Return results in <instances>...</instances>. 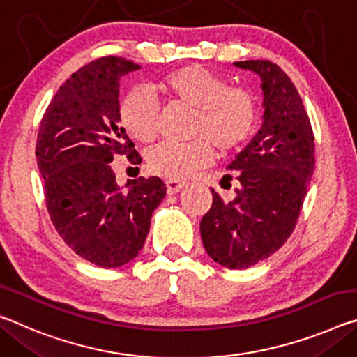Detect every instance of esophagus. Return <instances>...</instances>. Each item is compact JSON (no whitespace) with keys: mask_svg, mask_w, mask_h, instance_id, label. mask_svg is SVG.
<instances>
[{"mask_svg":"<svg viewBox=\"0 0 357 357\" xmlns=\"http://www.w3.org/2000/svg\"><path fill=\"white\" fill-rule=\"evenodd\" d=\"M165 185H167L168 194H176V192H179L184 188V183H181V181H174V179H167Z\"/></svg>","mask_w":357,"mask_h":357,"instance_id":"esophagus-1","label":"esophagus"}]
</instances>
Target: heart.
<instances>
[{"instance_id": "obj_1", "label": "heart", "mask_w": 357, "mask_h": 357, "mask_svg": "<svg viewBox=\"0 0 357 357\" xmlns=\"http://www.w3.org/2000/svg\"><path fill=\"white\" fill-rule=\"evenodd\" d=\"M157 89L172 105L192 107L189 141H165L146 155L151 173L183 179L213 160V146L222 154L238 149L254 133L257 103L250 90L230 87L229 81L199 65L169 73ZM119 116L123 128L143 143L154 139L160 127V106L146 89H133L122 98Z\"/></svg>"}]
</instances>
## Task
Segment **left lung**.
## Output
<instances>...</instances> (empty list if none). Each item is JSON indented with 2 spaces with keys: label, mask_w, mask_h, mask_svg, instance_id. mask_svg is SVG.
<instances>
[{
  "label": "left lung",
  "mask_w": 357,
  "mask_h": 357,
  "mask_svg": "<svg viewBox=\"0 0 357 357\" xmlns=\"http://www.w3.org/2000/svg\"><path fill=\"white\" fill-rule=\"evenodd\" d=\"M235 66L262 79L264 123L227 167L238 179L234 200L224 202L211 189L200 234L214 262L241 270L278 251L296 229L313 176L314 137L301 95L278 65L245 60Z\"/></svg>",
  "instance_id": "8db88e82"
}]
</instances>
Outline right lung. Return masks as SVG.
Listing matches in <instances>:
<instances>
[{"instance_id":"right-lung-1","label":"right lung","mask_w":357,"mask_h":357,"mask_svg":"<svg viewBox=\"0 0 357 357\" xmlns=\"http://www.w3.org/2000/svg\"><path fill=\"white\" fill-rule=\"evenodd\" d=\"M139 65L101 56L73 73L50 101L39 126L38 167L55 230L77 256L114 268L138 256L151 216L167 194L157 176L138 178L122 190L112 160L141 163L121 127L119 82Z\"/></svg>"}]
</instances>
